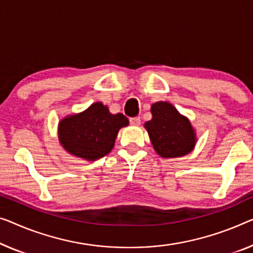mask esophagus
Here are the masks:
<instances>
[{
  "label": "esophagus",
  "instance_id": "34e87169",
  "mask_svg": "<svg viewBox=\"0 0 253 253\" xmlns=\"http://www.w3.org/2000/svg\"><path fill=\"white\" fill-rule=\"evenodd\" d=\"M129 122H130V124L133 126H139V125H141V119H139V117H134V118H130Z\"/></svg>",
  "mask_w": 253,
  "mask_h": 253
}]
</instances>
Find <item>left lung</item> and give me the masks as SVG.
I'll return each mask as SVG.
<instances>
[{
	"label": "left lung",
	"instance_id": "left-lung-1",
	"mask_svg": "<svg viewBox=\"0 0 253 253\" xmlns=\"http://www.w3.org/2000/svg\"><path fill=\"white\" fill-rule=\"evenodd\" d=\"M152 119L144 124L150 141L160 157L179 158L194 150L198 138L187 117L171 103L160 101L151 105Z\"/></svg>",
	"mask_w": 253,
	"mask_h": 253
}]
</instances>
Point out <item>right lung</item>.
<instances>
[{
    "label": "right lung",
    "instance_id": "obj_1",
    "mask_svg": "<svg viewBox=\"0 0 253 253\" xmlns=\"http://www.w3.org/2000/svg\"><path fill=\"white\" fill-rule=\"evenodd\" d=\"M123 114L112 115L102 102L86 110L66 116L58 124V138L66 152L86 161L107 156L115 146L120 128L128 126Z\"/></svg>",
    "mask_w": 253,
    "mask_h": 253
}]
</instances>
